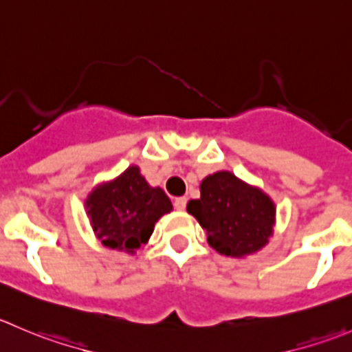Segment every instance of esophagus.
Segmentation results:
<instances>
[{"mask_svg": "<svg viewBox=\"0 0 352 352\" xmlns=\"http://www.w3.org/2000/svg\"><path fill=\"white\" fill-rule=\"evenodd\" d=\"M186 204H187L186 197H175V201H173V206H175V210L179 211L186 210Z\"/></svg>", "mask_w": 352, "mask_h": 352, "instance_id": "esophagus-1", "label": "esophagus"}]
</instances>
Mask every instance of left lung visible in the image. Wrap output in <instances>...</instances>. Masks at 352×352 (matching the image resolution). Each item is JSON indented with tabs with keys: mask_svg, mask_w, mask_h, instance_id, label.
Instances as JSON below:
<instances>
[{
	"mask_svg": "<svg viewBox=\"0 0 352 352\" xmlns=\"http://www.w3.org/2000/svg\"><path fill=\"white\" fill-rule=\"evenodd\" d=\"M199 189L201 197L187 203V213L206 230L214 251L244 258L267 245L275 225L270 196L225 170L208 175Z\"/></svg>",
	"mask_w": 352,
	"mask_h": 352,
	"instance_id": "8db88e82",
	"label": "left lung"
}]
</instances>
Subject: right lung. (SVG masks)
Returning a JSON list of instances; mask_svg holds the SVG:
<instances>
[{"mask_svg":"<svg viewBox=\"0 0 352 352\" xmlns=\"http://www.w3.org/2000/svg\"><path fill=\"white\" fill-rule=\"evenodd\" d=\"M96 237L103 245L134 254L155 230V223L172 211L168 196L151 187L132 165L110 182L100 184L85 199Z\"/></svg>","mask_w":352,"mask_h":352,"instance_id":"right-lung-1","label":"right lung"}]
</instances>
